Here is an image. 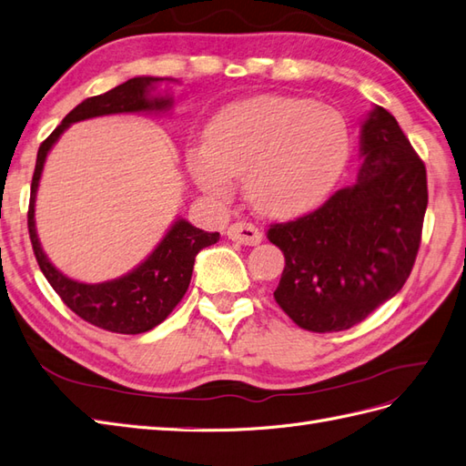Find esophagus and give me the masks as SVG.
Listing matches in <instances>:
<instances>
[{
  "mask_svg": "<svg viewBox=\"0 0 466 466\" xmlns=\"http://www.w3.org/2000/svg\"><path fill=\"white\" fill-rule=\"evenodd\" d=\"M227 237H229L231 241H237L241 245H258L263 241V233H260L253 223H245V221H237L233 223L229 229H227Z\"/></svg>",
  "mask_w": 466,
  "mask_h": 466,
  "instance_id": "1",
  "label": "esophagus"
}]
</instances>
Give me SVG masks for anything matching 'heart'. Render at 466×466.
I'll return each mask as SVG.
<instances>
[{
	"label": "heart",
	"mask_w": 466,
	"mask_h": 466,
	"mask_svg": "<svg viewBox=\"0 0 466 466\" xmlns=\"http://www.w3.org/2000/svg\"><path fill=\"white\" fill-rule=\"evenodd\" d=\"M350 156L346 120L300 96L263 95L227 106L194 147L187 167L211 198H225L233 176H245L253 208L294 218L328 198Z\"/></svg>",
	"instance_id": "b5f03b06"
}]
</instances>
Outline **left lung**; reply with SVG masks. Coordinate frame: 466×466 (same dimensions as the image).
Masks as SVG:
<instances>
[{
  "label": "left lung",
  "mask_w": 466,
  "mask_h": 466,
  "mask_svg": "<svg viewBox=\"0 0 466 466\" xmlns=\"http://www.w3.org/2000/svg\"><path fill=\"white\" fill-rule=\"evenodd\" d=\"M354 186L309 215L268 227L285 255L275 300L310 332H342L401 290L421 245L425 164L388 110L361 124Z\"/></svg>",
  "instance_id": "left-lung-1"
}]
</instances>
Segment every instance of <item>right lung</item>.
<instances>
[{
  "instance_id": "obj_1",
  "label": "right lung",
  "mask_w": 466,
  "mask_h": 466,
  "mask_svg": "<svg viewBox=\"0 0 466 466\" xmlns=\"http://www.w3.org/2000/svg\"><path fill=\"white\" fill-rule=\"evenodd\" d=\"M160 81H164V78L134 76L105 95L83 100L63 118L49 138L39 146L35 172H33L31 179L27 227L33 253H35L45 279L49 280L53 290L59 294L61 300L76 316H81L88 324L102 328V330L116 334H142L164 322L167 314L184 299L191 280V272H194L196 255L201 248L218 243L219 233L201 231L186 219H177L169 227L160 245L128 275L98 282V285H85V282L65 277L43 253L35 231V196L45 157H47L53 144L59 140V136L73 122L118 115V112L167 110L172 106V98L150 96L152 86Z\"/></svg>"
}]
</instances>
